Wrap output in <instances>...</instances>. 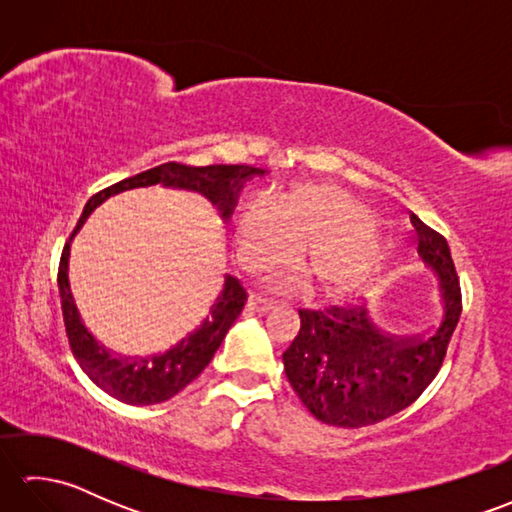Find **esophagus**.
I'll return each mask as SVG.
<instances>
[{"instance_id": "1", "label": "esophagus", "mask_w": 512, "mask_h": 512, "mask_svg": "<svg viewBox=\"0 0 512 512\" xmlns=\"http://www.w3.org/2000/svg\"><path fill=\"white\" fill-rule=\"evenodd\" d=\"M273 306H275L273 299H268V297H262V295H255V292H250V297H248V308H250V310H255V312H268Z\"/></svg>"}]
</instances>
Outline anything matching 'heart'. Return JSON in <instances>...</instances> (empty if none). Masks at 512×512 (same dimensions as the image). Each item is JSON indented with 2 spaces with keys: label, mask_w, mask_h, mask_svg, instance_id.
<instances>
[{
  "label": "heart",
  "mask_w": 512,
  "mask_h": 512,
  "mask_svg": "<svg viewBox=\"0 0 512 512\" xmlns=\"http://www.w3.org/2000/svg\"><path fill=\"white\" fill-rule=\"evenodd\" d=\"M237 259L250 273L275 268L299 250V264L321 295H343L361 284L380 253V228L352 193L336 184H297L277 209L262 198L235 217ZM299 286L297 277L288 279Z\"/></svg>",
  "instance_id": "obj_1"
}]
</instances>
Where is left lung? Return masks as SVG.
Listing matches in <instances>:
<instances>
[{"label": "left lung", "instance_id": "left-lung-1", "mask_svg": "<svg viewBox=\"0 0 512 512\" xmlns=\"http://www.w3.org/2000/svg\"><path fill=\"white\" fill-rule=\"evenodd\" d=\"M411 224L438 297L427 330L387 332L365 306L299 310V334L284 352L286 376L312 416L332 427H367L409 407L447 356L462 312L460 279L447 239L413 213Z\"/></svg>", "mask_w": 512, "mask_h": 512}]
</instances>
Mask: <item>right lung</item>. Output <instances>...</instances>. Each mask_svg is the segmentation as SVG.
Listing matches in <instances>:
<instances>
[{"mask_svg": "<svg viewBox=\"0 0 512 512\" xmlns=\"http://www.w3.org/2000/svg\"><path fill=\"white\" fill-rule=\"evenodd\" d=\"M264 169L248 167V165H209V167H189L180 162H165V165L154 167L149 171L138 173L134 178H127L112 184L85 204L83 215L76 222L72 237L79 233V228L88 220L96 206L103 204L107 198L116 193H123L138 187H151V184H162V187L198 191L209 200L217 215L224 222L231 220L237 206L239 193L244 184L257 176H264ZM70 242L65 244L59 264V295L65 332H68L70 350L81 365L85 374L90 376L94 385H99L105 394L112 398L127 402V405H158L165 402L193 383L204 367L211 363L217 347L222 345L226 332L239 317L244 308L246 290L231 275L224 277V284L217 292L215 301L211 303L209 312L204 314L198 328L184 336L182 341L171 345L169 350L154 356H123L107 350L85 328L81 314L76 310V303L70 290L68 279V262H70Z\"/></svg>", "mask_w": 512, "mask_h": 512, "instance_id": "right-lung-1", "label": "right lung"}]
</instances>
